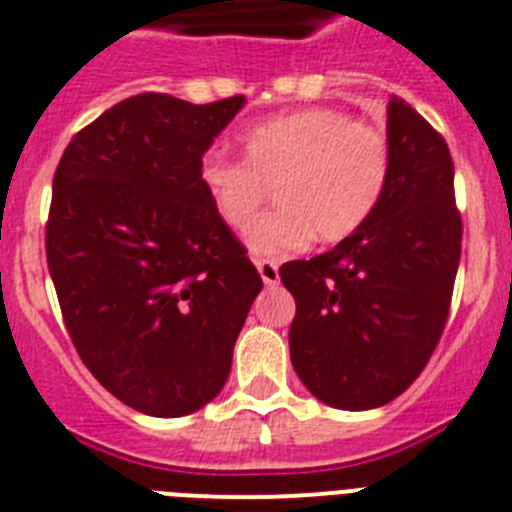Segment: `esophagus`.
Here are the masks:
<instances>
[{
    "mask_svg": "<svg viewBox=\"0 0 512 512\" xmlns=\"http://www.w3.org/2000/svg\"><path fill=\"white\" fill-rule=\"evenodd\" d=\"M255 265L260 270V278H263L265 286H276L281 281V276H278V263H273V260H255Z\"/></svg>",
    "mask_w": 512,
    "mask_h": 512,
    "instance_id": "obj_1",
    "label": "esophagus"
}]
</instances>
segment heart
<instances>
[{
  "mask_svg": "<svg viewBox=\"0 0 512 512\" xmlns=\"http://www.w3.org/2000/svg\"><path fill=\"white\" fill-rule=\"evenodd\" d=\"M244 156L208 150L197 179L229 229L244 231L276 187L278 208L252 226L247 247L257 257L296 255L309 242H343L380 205L390 176V140L349 111L312 106L249 127Z\"/></svg>",
  "mask_w": 512,
  "mask_h": 512,
  "instance_id": "heart-1",
  "label": "heart"
}]
</instances>
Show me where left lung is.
Segmentation results:
<instances>
[{"label":"left lung","instance_id":"8db88e82","mask_svg":"<svg viewBox=\"0 0 512 512\" xmlns=\"http://www.w3.org/2000/svg\"><path fill=\"white\" fill-rule=\"evenodd\" d=\"M390 176L362 229L281 268L299 380L333 409L385 406L427 367L461 263L448 143L403 98L388 103Z\"/></svg>","mask_w":512,"mask_h":512}]
</instances>
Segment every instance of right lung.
I'll use <instances>...</instances> for the list:
<instances>
[{"mask_svg":"<svg viewBox=\"0 0 512 512\" xmlns=\"http://www.w3.org/2000/svg\"><path fill=\"white\" fill-rule=\"evenodd\" d=\"M140 93L72 137L54 174L46 260L64 325L103 388L148 416L221 393L263 278L197 169L239 114Z\"/></svg>","mask_w":512,"mask_h":512,"instance_id":"1","label":"right lung"}]
</instances>
